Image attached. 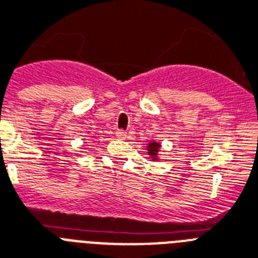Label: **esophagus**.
Returning <instances> with one entry per match:
<instances>
[{
	"label": "esophagus",
	"mask_w": 258,
	"mask_h": 258,
	"mask_svg": "<svg viewBox=\"0 0 258 258\" xmlns=\"http://www.w3.org/2000/svg\"><path fill=\"white\" fill-rule=\"evenodd\" d=\"M125 136H127V134L123 130H118L116 131V138H119V139H125Z\"/></svg>",
	"instance_id": "34e87169"
}]
</instances>
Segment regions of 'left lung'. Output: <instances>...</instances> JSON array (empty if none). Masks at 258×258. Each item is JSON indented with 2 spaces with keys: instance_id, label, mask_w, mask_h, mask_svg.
Wrapping results in <instances>:
<instances>
[{
  "instance_id": "8db88e82",
  "label": "left lung",
  "mask_w": 258,
  "mask_h": 258,
  "mask_svg": "<svg viewBox=\"0 0 258 258\" xmlns=\"http://www.w3.org/2000/svg\"><path fill=\"white\" fill-rule=\"evenodd\" d=\"M160 149H161V143L156 142V140H149L147 144V155L149 156V159L152 161H157L160 160Z\"/></svg>"
}]
</instances>
